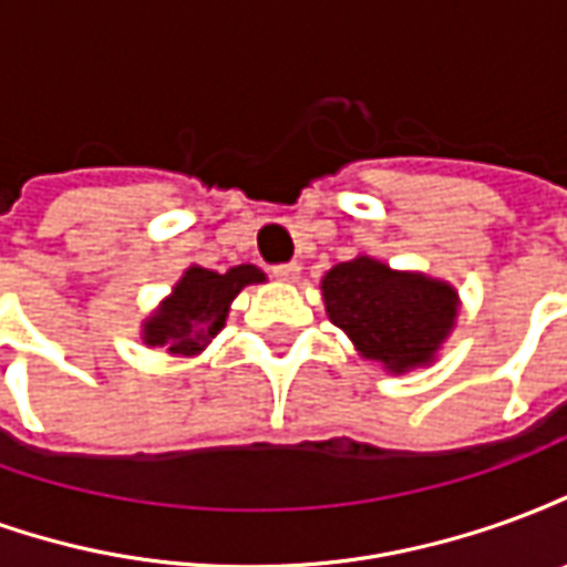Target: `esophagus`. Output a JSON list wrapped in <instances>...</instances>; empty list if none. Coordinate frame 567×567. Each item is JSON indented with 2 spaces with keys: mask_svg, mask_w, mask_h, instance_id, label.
Segmentation results:
<instances>
[{
  "mask_svg": "<svg viewBox=\"0 0 567 567\" xmlns=\"http://www.w3.org/2000/svg\"><path fill=\"white\" fill-rule=\"evenodd\" d=\"M272 276H276L279 282H297V279H300V264H276V267H272Z\"/></svg>",
  "mask_w": 567,
  "mask_h": 567,
  "instance_id": "esophagus-1",
  "label": "esophagus"
}]
</instances>
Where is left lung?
I'll use <instances>...</instances> for the list:
<instances>
[{
	"label": "left lung",
	"mask_w": 567,
	"mask_h": 567,
	"mask_svg": "<svg viewBox=\"0 0 567 567\" xmlns=\"http://www.w3.org/2000/svg\"><path fill=\"white\" fill-rule=\"evenodd\" d=\"M328 319L346 331L361 358L389 373L425 368L450 337L458 295L425 272L392 270L368 255L337 264L321 279Z\"/></svg>",
	"instance_id": "left-lung-1"
}]
</instances>
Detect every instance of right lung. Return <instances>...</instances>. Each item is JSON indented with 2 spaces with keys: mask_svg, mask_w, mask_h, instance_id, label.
I'll use <instances>...</instances> for the list:
<instances>
[{
  "mask_svg": "<svg viewBox=\"0 0 567 567\" xmlns=\"http://www.w3.org/2000/svg\"><path fill=\"white\" fill-rule=\"evenodd\" d=\"M267 276L255 264H239L227 272L187 267L175 282L173 295L142 321V343L163 346L169 355H199L215 333L221 331L234 297L246 285L264 282Z\"/></svg>",
  "mask_w": 567,
  "mask_h": 567,
  "instance_id": "1",
  "label": "right lung"
}]
</instances>
